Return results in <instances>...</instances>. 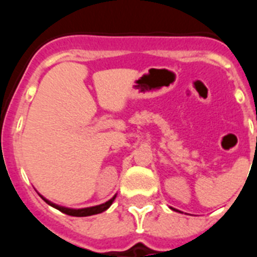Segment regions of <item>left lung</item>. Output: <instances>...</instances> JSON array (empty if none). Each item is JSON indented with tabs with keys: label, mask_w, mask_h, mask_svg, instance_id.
<instances>
[{
	"label": "left lung",
	"mask_w": 257,
	"mask_h": 257,
	"mask_svg": "<svg viewBox=\"0 0 257 257\" xmlns=\"http://www.w3.org/2000/svg\"><path fill=\"white\" fill-rule=\"evenodd\" d=\"M171 210H175V208H172V207H171ZM176 211H178V210H176Z\"/></svg>",
	"instance_id": "1"
}]
</instances>
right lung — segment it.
Segmentation results:
<instances>
[{"label": "right lung", "instance_id": "right-lung-1", "mask_svg": "<svg viewBox=\"0 0 257 257\" xmlns=\"http://www.w3.org/2000/svg\"><path fill=\"white\" fill-rule=\"evenodd\" d=\"M40 197L46 202L47 205H50L51 207L56 208V210L61 211L63 213H67L69 216H77V217H82V216H91V215H96V213H101L104 212L105 210H108L110 207V205L113 203V201L115 199V196L113 198L109 199L108 202L105 203H101V205H97V206H92V207H86V208H68V207H63V206H59L55 205V203H52L50 202L49 199H46L45 197H42L40 194Z\"/></svg>", "mask_w": 257, "mask_h": 257}]
</instances>
